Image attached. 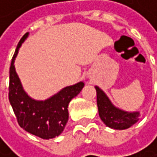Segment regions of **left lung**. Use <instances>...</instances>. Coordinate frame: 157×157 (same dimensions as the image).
Instances as JSON below:
<instances>
[{"label": "left lung", "instance_id": "left-lung-1", "mask_svg": "<svg viewBox=\"0 0 157 157\" xmlns=\"http://www.w3.org/2000/svg\"><path fill=\"white\" fill-rule=\"evenodd\" d=\"M95 88L99 116L106 126L116 130H124L138 121L140 116V111L128 112L116 107L99 86H96Z\"/></svg>", "mask_w": 157, "mask_h": 157}]
</instances>
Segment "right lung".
Listing matches in <instances>:
<instances>
[{"label":"right lung","instance_id":"right-lung-1","mask_svg":"<svg viewBox=\"0 0 157 157\" xmlns=\"http://www.w3.org/2000/svg\"><path fill=\"white\" fill-rule=\"evenodd\" d=\"M26 33L17 46L9 71V101L20 126L28 133L43 140L58 136L69 120L70 101L81 92L85 86L83 82L66 86L59 92L44 101L30 97L22 87L15 69V59L17 52L28 37Z\"/></svg>","mask_w":157,"mask_h":157}]
</instances>
